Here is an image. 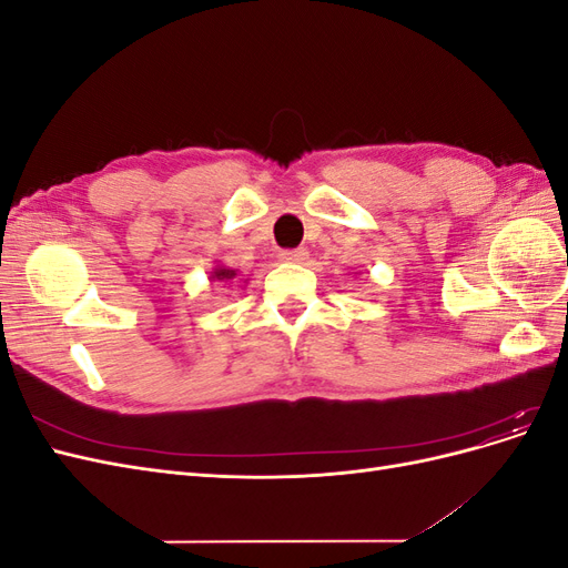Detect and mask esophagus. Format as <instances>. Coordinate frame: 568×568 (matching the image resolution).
I'll list each match as a JSON object with an SVG mask.
<instances>
[{
  "label": "esophagus",
  "instance_id": "34e87169",
  "mask_svg": "<svg viewBox=\"0 0 568 568\" xmlns=\"http://www.w3.org/2000/svg\"><path fill=\"white\" fill-rule=\"evenodd\" d=\"M280 257L284 263H303L307 261V251L305 248H294V251H282Z\"/></svg>",
  "mask_w": 568,
  "mask_h": 568
}]
</instances>
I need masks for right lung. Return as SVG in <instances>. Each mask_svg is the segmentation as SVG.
Returning <instances> with one entry per match:
<instances>
[{
	"label": "right lung",
	"mask_w": 568,
	"mask_h": 568,
	"mask_svg": "<svg viewBox=\"0 0 568 568\" xmlns=\"http://www.w3.org/2000/svg\"><path fill=\"white\" fill-rule=\"evenodd\" d=\"M239 270H232V267H227V265H215L213 267V272H211V282H220V284H230V286H236L239 284ZM246 284V282H244Z\"/></svg>",
	"instance_id": "add662e5"
}]
</instances>
